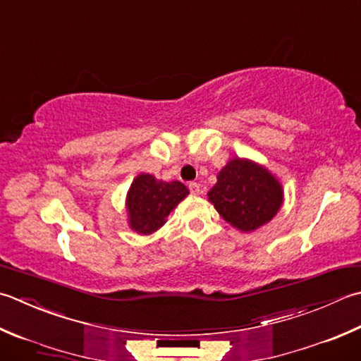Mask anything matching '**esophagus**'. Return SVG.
<instances>
[{
	"label": "esophagus",
	"mask_w": 361,
	"mask_h": 361,
	"mask_svg": "<svg viewBox=\"0 0 361 361\" xmlns=\"http://www.w3.org/2000/svg\"><path fill=\"white\" fill-rule=\"evenodd\" d=\"M188 186H189L190 194H194V195H199V194L202 192V189H200V185H199V183H195V181H190Z\"/></svg>",
	"instance_id": "34e87169"
}]
</instances>
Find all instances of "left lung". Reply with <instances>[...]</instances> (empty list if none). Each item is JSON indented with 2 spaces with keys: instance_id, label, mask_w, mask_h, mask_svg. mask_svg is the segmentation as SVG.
<instances>
[{
  "instance_id": "8db88e82",
  "label": "left lung",
  "mask_w": 361,
  "mask_h": 361,
  "mask_svg": "<svg viewBox=\"0 0 361 361\" xmlns=\"http://www.w3.org/2000/svg\"><path fill=\"white\" fill-rule=\"evenodd\" d=\"M208 200L233 227L255 231L272 221L283 203V189L266 167L233 158L217 175Z\"/></svg>"
}]
</instances>
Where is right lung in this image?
I'll use <instances>...</instances> for the list:
<instances>
[{
	"mask_svg": "<svg viewBox=\"0 0 361 361\" xmlns=\"http://www.w3.org/2000/svg\"><path fill=\"white\" fill-rule=\"evenodd\" d=\"M188 194V188L180 181L166 183L150 173L137 175L126 195L130 227L139 235H152Z\"/></svg>",
	"mask_w": 361,
	"mask_h": 361,
	"instance_id": "right-lung-1",
	"label": "right lung"
}]
</instances>
